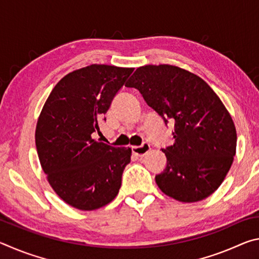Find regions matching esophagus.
<instances>
[{"label": "esophagus", "instance_id": "esophagus-1", "mask_svg": "<svg viewBox=\"0 0 259 259\" xmlns=\"http://www.w3.org/2000/svg\"><path fill=\"white\" fill-rule=\"evenodd\" d=\"M131 148H133V153L135 155L144 156L146 154V153L150 152L151 145H150V144H147V143H144L140 146H133Z\"/></svg>", "mask_w": 259, "mask_h": 259}]
</instances>
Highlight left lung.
<instances>
[{"instance_id": "1", "label": "left lung", "mask_w": 259, "mask_h": 259, "mask_svg": "<svg viewBox=\"0 0 259 259\" xmlns=\"http://www.w3.org/2000/svg\"><path fill=\"white\" fill-rule=\"evenodd\" d=\"M126 88H135L163 119L174 123L171 146L160 190L182 202L201 201L221 186L233 162L236 130L222 100L202 78L171 65L136 69Z\"/></svg>"}]
</instances>
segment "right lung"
<instances>
[{
    "instance_id": "1",
    "label": "right lung",
    "mask_w": 259,
    "mask_h": 259,
    "mask_svg": "<svg viewBox=\"0 0 259 259\" xmlns=\"http://www.w3.org/2000/svg\"><path fill=\"white\" fill-rule=\"evenodd\" d=\"M134 68L90 65L57 83L37 120L35 144L51 187L80 210L104 207L117 195L131 148L94 139L99 122Z\"/></svg>"
}]
</instances>
